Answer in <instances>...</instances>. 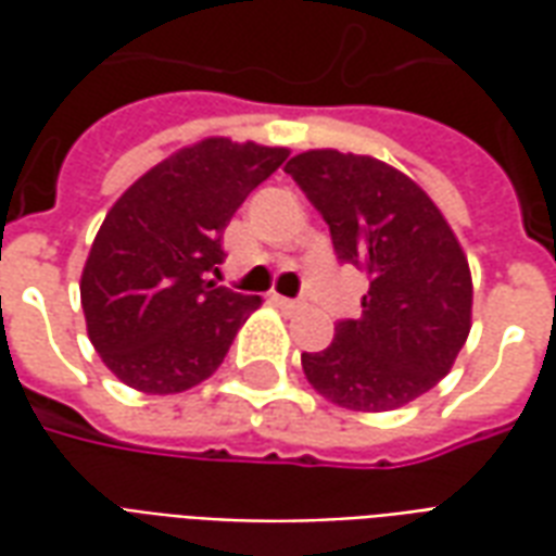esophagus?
Wrapping results in <instances>:
<instances>
[{
	"label": "esophagus",
	"mask_w": 556,
	"mask_h": 556,
	"mask_svg": "<svg viewBox=\"0 0 556 556\" xmlns=\"http://www.w3.org/2000/svg\"><path fill=\"white\" fill-rule=\"evenodd\" d=\"M274 303H277V306H282V309H291V313H294V309H303V301H291V298H274Z\"/></svg>",
	"instance_id": "esophagus-1"
}]
</instances>
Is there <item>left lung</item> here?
<instances>
[{"label":"left lung","mask_w":556,"mask_h":556,"mask_svg":"<svg viewBox=\"0 0 556 556\" xmlns=\"http://www.w3.org/2000/svg\"><path fill=\"white\" fill-rule=\"evenodd\" d=\"M325 217L339 262L369 277L361 318L303 354L309 384L351 410L408 405L453 369L470 333V267L453 229L405 172L366 154L303 151L286 163Z\"/></svg>","instance_id":"left-lung-1"}]
</instances>
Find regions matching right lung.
<instances>
[{"label":"right lung","instance_id":"1","mask_svg":"<svg viewBox=\"0 0 556 556\" xmlns=\"http://www.w3.org/2000/svg\"><path fill=\"white\" fill-rule=\"evenodd\" d=\"M289 148L211 137L148 169L110 207L79 279L94 351L134 390L184 393L214 375L262 298L217 286L223 229Z\"/></svg>","mask_w":556,"mask_h":556}]
</instances>
